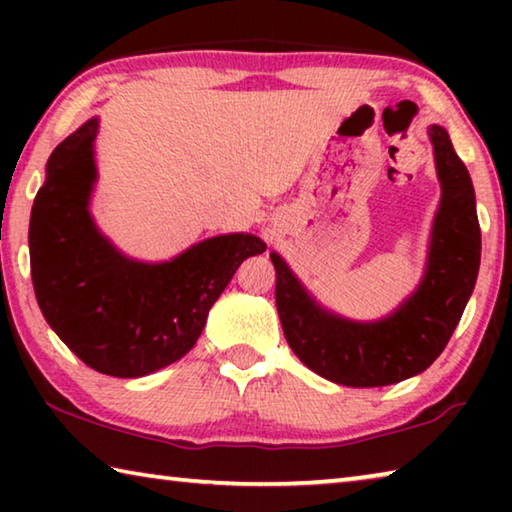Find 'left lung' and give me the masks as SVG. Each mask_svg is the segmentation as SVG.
<instances>
[{
	"mask_svg": "<svg viewBox=\"0 0 512 512\" xmlns=\"http://www.w3.org/2000/svg\"><path fill=\"white\" fill-rule=\"evenodd\" d=\"M440 178L427 271L409 300L375 323L320 307L287 262L271 253L275 305L293 354L316 375L352 388L388 386L427 370L452 339L481 262L474 187L443 126H429Z\"/></svg>",
	"mask_w": 512,
	"mask_h": 512,
	"instance_id": "left-lung-1",
	"label": "left lung"
}]
</instances>
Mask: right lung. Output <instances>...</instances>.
<instances>
[{
    "label": "right lung",
    "instance_id": "add662e5",
    "mask_svg": "<svg viewBox=\"0 0 512 512\" xmlns=\"http://www.w3.org/2000/svg\"><path fill=\"white\" fill-rule=\"evenodd\" d=\"M99 119L60 142L47 162L29 223L31 277L42 316L85 366L110 377H144L194 348L232 275L266 244L221 235L171 262L121 255L90 216Z\"/></svg>",
    "mask_w": 512,
    "mask_h": 512
}]
</instances>
